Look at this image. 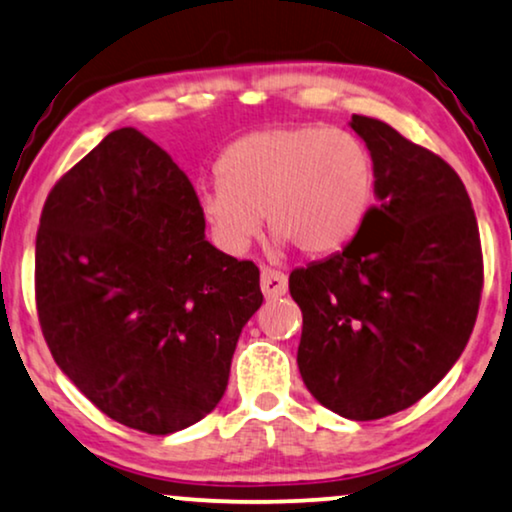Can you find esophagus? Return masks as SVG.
<instances>
[{
    "label": "esophagus",
    "instance_id": "34e87169",
    "mask_svg": "<svg viewBox=\"0 0 512 512\" xmlns=\"http://www.w3.org/2000/svg\"><path fill=\"white\" fill-rule=\"evenodd\" d=\"M262 292L267 299H276L288 292V276L281 274L276 269H262V278H260Z\"/></svg>",
    "mask_w": 512,
    "mask_h": 512
}]
</instances>
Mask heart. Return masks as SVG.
I'll return each instance as SVG.
<instances>
[{
    "label": "heart",
    "mask_w": 512,
    "mask_h": 512,
    "mask_svg": "<svg viewBox=\"0 0 512 512\" xmlns=\"http://www.w3.org/2000/svg\"><path fill=\"white\" fill-rule=\"evenodd\" d=\"M220 185L199 194L215 243L248 250L262 217L276 245L309 257L339 252L358 234L372 196V159L358 138L325 126H271L231 142Z\"/></svg>",
    "instance_id": "heart-1"
}]
</instances>
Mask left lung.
I'll use <instances>...</instances> for the list:
<instances>
[{
  "label": "left lung",
  "mask_w": 512,
  "mask_h": 512,
  "mask_svg": "<svg viewBox=\"0 0 512 512\" xmlns=\"http://www.w3.org/2000/svg\"><path fill=\"white\" fill-rule=\"evenodd\" d=\"M374 208L342 252L290 274L313 398L372 421L417 403L466 349L482 292L480 231L461 177L384 121L353 114Z\"/></svg>",
  "instance_id": "8db88e82"
}]
</instances>
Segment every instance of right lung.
Segmentation results:
<instances>
[{
    "mask_svg": "<svg viewBox=\"0 0 512 512\" xmlns=\"http://www.w3.org/2000/svg\"><path fill=\"white\" fill-rule=\"evenodd\" d=\"M34 278L60 370L109 419L152 435L215 410L264 299L260 269L206 241L192 182L135 128L51 189Z\"/></svg>",
    "mask_w": 512,
    "mask_h": 512,
    "instance_id": "right-lung-1",
    "label": "right lung"
}]
</instances>
